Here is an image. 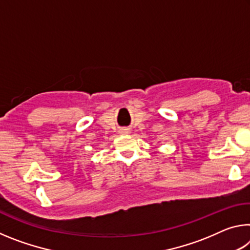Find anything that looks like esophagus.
I'll list each match as a JSON object with an SVG mask.
<instances>
[{"mask_svg": "<svg viewBox=\"0 0 250 250\" xmlns=\"http://www.w3.org/2000/svg\"><path fill=\"white\" fill-rule=\"evenodd\" d=\"M128 132H129L128 129H122V130H121V133H124V134H125V133H128Z\"/></svg>", "mask_w": 250, "mask_h": 250, "instance_id": "1", "label": "esophagus"}]
</instances>
